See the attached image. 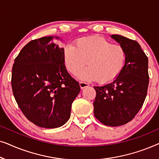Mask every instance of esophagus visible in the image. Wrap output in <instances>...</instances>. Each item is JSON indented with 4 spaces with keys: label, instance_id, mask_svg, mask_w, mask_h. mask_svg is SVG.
I'll use <instances>...</instances> for the list:
<instances>
[{
    "label": "esophagus",
    "instance_id": "1",
    "mask_svg": "<svg viewBox=\"0 0 159 159\" xmlns=\"http://www.w3.org/2000/svg\"><path fill=\"white\" fill-rule=\"evenodd\" d=\"M80 86L81 89H84V88H87V87L89 86L88 83H86V82H80Z\"/></svg>",
    "mask_w": 159,
    "mask_h": 159
}]
</instances>
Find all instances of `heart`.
Instances as JSON below:
<instances>
[{
    "instance_id": "1",
    "label": "heart",
    "mask_w": 159,
    "mask_h": 159,
    "mask_svg": "<svg viewBox=\"0 0 159 159\" xmlns=\"http://www.w3.org/2000/svg\"><path fill=\"white\" fill-rule=\"evenodd\" d=\"M67 70L75 74L86 64L77 76L86 80H97L101 83L111 82L118 77L125 66L126 53L120 45H113L101 37L78 39L75 46L68 44L64 50Z\"/></svg>"
}]
</instances>
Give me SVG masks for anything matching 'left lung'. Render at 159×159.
Returning <instances> with one entry per match:
<instances>
[{"label":"left lung","instance_id":"obj_1","mask_svg":"<svg viewBox=\"0 0 159 159\" xmlns=\"http://www.w3.org/2000/svg\"><path fill=\"white\" fill-rule=\"evenodd\" d=\"M114 39L125 50L122 71L113 81L94 86V115L103 125L118 127L129 122L143 106L149 82L148 59L135 40L119 34Z\"/></svg>","mask_w":159,"mask_h":159}]
</instances>
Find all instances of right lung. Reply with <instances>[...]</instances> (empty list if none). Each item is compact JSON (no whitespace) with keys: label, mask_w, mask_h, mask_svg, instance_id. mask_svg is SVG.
<instances>
[{"label":"right lung","mask_w":159,"mask_h":159,"mask_svg":"<svg viewBox=\"0 0 159 159\" xmlns=\"http://www.w3.org/2000/svg\"><path fill=\"white\" fill-rule=\"evenodd\" d=\"M48 36L30 41L15 58L11 86L21 111L38 127L52 129L70 118L71 103L80 91L79 82L64 65V48Z\"/></svg>","instance_id":"right-lung-1"}]
</instances>
